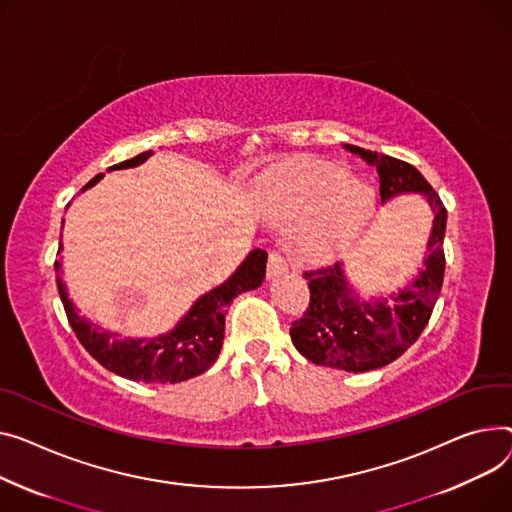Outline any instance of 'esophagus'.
Instances as JSON below:
<instances>
[{
    "label": "esophagus",
    "instance_id": "esophagus-1",
    "mask_svg": "<svg viewBox=\"0 0 512 512\" xmlns=\"http://www.w3.org/2000/svg\"><path fill=\"white\" fill-rule=\"evenodd\" d=\"M286 269H288L286 259L278 251H269V255H267V276L269 278L280 276V274H284Z\"/></svg>",
    "mask_w": 512,
    "mask_h": 512
}]
</instances>
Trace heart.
<instances>
[{
  "label": "heart",
  "mask_w": 512,
  "mask_h": 512,
  "mask_svg": "<svg viewBox=\"0 0 512 512\" xmlns=\"http://www.w3.org/2000/svg\"><path fill=\"white\" fill-rule=\"evenodd\" d=\"M269 218L300 228L298 251L313 263L344 257L374 216V193L346 170L319 160L290 164L263 189Z\"/></svg>",
  "instance_id": "1"
}]
</instances>
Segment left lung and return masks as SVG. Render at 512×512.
<instances>
[{"mask_svg":"<svg viewBox=\"0 0 512 512\" xmlns=\"http://www.w3.org/2000/svg\"><path fill=\"white\" fill-rule=\"evenodd\" d=\"M377 168L383 203L401 193H422L434 212L428 255L418 278L399 292L362 302L339 263L304 271L311 302L292 323L294 348L315 364L346 372H366L391 364L410 348L430 321L445 278L447 210L420 170L387 154L344 146Z\"/></svg>","mask_w":512,"mask_h":512,"instance_id":"8db88e82","label":"left lung"}]
</instances>
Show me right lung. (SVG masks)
I'll list each match as a JSON object with an SVG mask.
<instances>
[{"label":"right lung","mask_w":512,"mask_h":512,"mask_svg":"<svg viewBox=\"0 0 512 512\" xmlns=\"http://www.w3.org/2000/svg\"><path fill=\"white\" fill-rule=\"evenodd\" d=\"M150 156L152 150L142 152L129 160L113 164L109 170L133 168L146 162ZM100 179L102 175H96L88 185L82 187V191L94 187ZM265 263L267 253L263 249H253L224 284L195 300L189 313L173 331L148 339L121 337L119 333L100 329L86 317L78 315L59 276L57 288L67 321H70L80 344L96 362L129 381L162 385L181 383L206 372L216 362L224 339V319L228 306L238 294L261 286L265 278ZM55 267L59 274L61 263L55 261Z\"/></svg>","instance_id":"obj_1"}]
</instances>
